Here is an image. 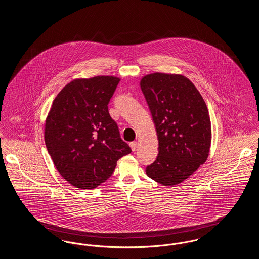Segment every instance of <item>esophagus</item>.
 Here are the masks:
<instances>
[{
    "mask_svg": "<svg viewBox=\"0 0 259 259\" xmlns=\"http://www.w3.org/2000/svg\"><path fill=\"white\" fill-rule=\"evenodd\" d=\"M129 146H130V148L132 149V151H136V149H137V142H131L129 144Z\"/></svg>",
    "mask_w": 259,
    "mask_h": 259,
    "instance_id": "esophagus-1",
    "label": "esophagus"
}]
</instances>
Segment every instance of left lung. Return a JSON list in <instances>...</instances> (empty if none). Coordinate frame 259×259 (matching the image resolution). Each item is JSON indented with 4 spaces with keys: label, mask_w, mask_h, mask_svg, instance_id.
<instances>
[{
    "label": "left lung",
    "mask_w": 259,
    "mask_h": 259,
    "mask_svg": "<svg viewBox=\"0 0 259 259\" xmlns=\"http://www.w3.org/2000/svg\"><path fill=\"white\" fill-rule=\"evenodd\" d=\"M140 84L158 138V155L146 172L161 185H179L209 156L211 129L207 105L182 74H147Z\"/></svg>",
    "instance_id": "8db88e82"
}]
</instances>
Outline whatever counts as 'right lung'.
I'll use <instances>...</instances> for the list:
<instances>
[{
	"instance_id": "right-lung-1",
	"label": "right lung",
	"mask_w": 259,
	"mask_h": 259,
	"mask_svg": "<svg viewBox=\"0 0 259 259\" xmlns=\"http://www.w3.org/2000/svg\"><path fill=\"white\" fill-rule=\"evenodd\" d=\"M119 77L77 78L55 97L45 125V142L57 171L71 185L93 189L132 150L109 113Z\"/></svg>"
}]
</instances>
